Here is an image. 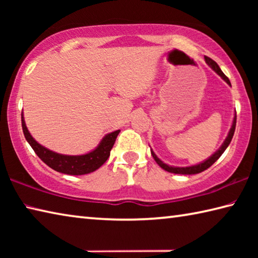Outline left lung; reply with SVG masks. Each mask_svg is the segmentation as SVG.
Instances as JSON below:
<instances>
[{"mask_svg": "<svg viewBox=\"0 0 258 258\" xmlns=\"http://www.w3.org/2000/svg\"><path fill=\"white\" fill-rule=\"evenodd\" d=\"M205 61H206V63L208 64L209 67H211L214 72H215L218 76H220L222 80L224 82L228 83V84L231 86V83L229 81V78L226 77L223 72L221 71V68L218 67V64L215 62V61L212 60L211 58H208V56H205ZM235 123H237V113H234V117H233V120H232V126H231V128L228 133V137L225 138L224 142L222 143V146L218 148V149L214 152V154L208 157L207 159H205L202 163H199L197 165H192V166H186V167H177V166H171V165H167L165 164L163 160H160L157 155L155 154L154 151L151 149V155L154 157V159L156 160V163L158 164L161 168L165 169V171H167L169 173H174V174H183V175H191V174H198V173H202L204 172L205 169H207L208 167H211V166L215 163V161L220 158L222 156V154L225 151L226 148L229 147L231 140L233 138V134H234V130H235Z\"/></svg>", "mask_w": 258, "mask_h": 258, "instance_id": "8db88e82", "label": "left lung"}]
</instances>
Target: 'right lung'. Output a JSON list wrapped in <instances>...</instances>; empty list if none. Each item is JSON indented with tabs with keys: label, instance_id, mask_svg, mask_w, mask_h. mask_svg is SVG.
I'll return each instance as SVG.
<instances>
[{
	"label": "right lung",
	"instance_id": "add662e5",
	"mask_svg": "<svg viewBox=\"0 0 258 258\" xmlns=\"http://www.w3.org/2000/svg\"><path fill=\"white\" fill-rule=\"evenodd\" d=\"M21 125H23L25 138L30 147L33 148L35 154L52 169L59 173L68 174V175H84V174L92 173L101 167L110 156V150L115 145L117 135L120 132L119 130H117L104 135L97 148L92 151L87 152V154L71 156L58 154V152L52 151L40 145L29 133L25 123L23 112H21Z\"/></svg>",
	"mask_w": 258,
	"mask_h": 258
}]
</instances>
